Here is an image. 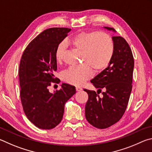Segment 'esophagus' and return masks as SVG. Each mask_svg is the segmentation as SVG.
I'll use <instances>...</instances> for the list:
<instances>
[{
	"label": "esophagus",
	"mask_w": 152,
	"mask_h": 152,
	"mask_svg": "<svg viewBox=\"0 0 152 152\" xmlns=\"http://www.w3.org/2000/svg\"><path fill=\"white\" fill-rule=\"evenodd\" d=\"M82 89H82L81 87H76V91H81Z\"/></svg>",
	"instance_id": "obj_1"
}]
</instances>
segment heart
I'll use <instances>...</instances> for the list:
<instances>
[{
	"label": "heart",
	"instance_id": "1",
	"mask_svg": "<svg viewBox=\"0 0 152 152\" xmlns=\"http://www.w3.org/2000/svg\"><path fill=\"white\" fill-rule=\"evenodd\" d=\"M68 43L75 49L83 53L85 63L91 66L95 71L104 70L110 65L113 55V43L110 37L99 32H82L72 37ZM66 50L64 42L58 43L56 48L55 57L61 62ZM93 75L91 66L87 65L71 66L63 72L64 81L73 86L83 85Z\"/></svg>",
	"mask_w": 152,
	"mask_h": 152
}]
</instances>
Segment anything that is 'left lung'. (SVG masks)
Instances as JSON below:
<instances>
[{
  "label": "left lung",
  "mask_w": 152,
  "mask_h": 152,
  "mask_svg": "<svg viewBox=\"0 0 152 152\" xmlns=\"http://www.w3.org/2000/svg\"><path fill=\"white\" fill-rule=\"evenodd\" d=\"M108 31L113 28L104 26ZM113 55L110 65L91 80L98 91L84 89L89 99L86 105L87 121L97 128L105 129L117 123L126 111L132 89L134 59L128 43L121 37H113Z\"/></svg>",
  "instance_id": "left-lung-1"
}]
</instances>
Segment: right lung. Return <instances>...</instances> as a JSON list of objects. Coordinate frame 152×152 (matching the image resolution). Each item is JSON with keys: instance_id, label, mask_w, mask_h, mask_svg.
Here are the masks:
<instances>
[{"instance_id": "add662e5", "label": "right lung", "mask_w": 152, "mask_h": 152, "mask_svg": "<svg viewBox=\"0 0 152 152\" xmlns=\"http://www.w3.org/2000/svg\"><path fill=\"white\" fill-rule=\"evenodd\" d=\"M70 31L68 28L45 30L28 44L21 57V103L27 118L40 129L57 126L62 120L65 103L76 93L75 87L66 83H62L58 91H49L51 82L58 83L54 75L57 69L56 48Z\"/></svg>"}]
</instances>
